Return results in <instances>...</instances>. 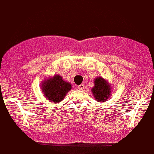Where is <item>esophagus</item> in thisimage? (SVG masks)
<instances>
[{"label": "esophagus", "mask_w": 154, "mask_h": 154, "mask_svg": "<svg viewBox=\"0 0 154 154\" xmlns=\"http://www.w3.org/2000/svg\"><path fill=\"white\" fill-rule=\"evenodd\" d=\"M77 88H78L79 90H83L84 88H85V85L83 84H80V85H77Z\"/></svg>", "instance_id": "1"}]
</instances>
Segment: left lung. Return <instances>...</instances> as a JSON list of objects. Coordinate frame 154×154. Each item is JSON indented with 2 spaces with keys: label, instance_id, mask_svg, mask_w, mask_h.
Returning a JSON list of instances; mask_svg holds the SVG:
<instances>
[{
  "label": "left lung",
  "instance_id": "8db88e82",
  "mask_svg": "<svg viewBox=\"0 0 154 154\" xmlns=\"http://www.w3.org/2000/svg\"><path fill=\"white\" fill-rule=\"evenodd\" d=\"M94 86L91 89L94 97L98 102H104L110 95V88L103 77L95 79Z\"/></svg>",
  "mask_w": 154,
  "mask_h": 154
}]
</instances>
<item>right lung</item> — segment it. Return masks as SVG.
<instances>
[{
  "label": "right lung",
  "mask_w": 154,
  "mask_h": 154,
  "mask_svg": "<svg viewBox=\"0 0 154 154\" xmlns=\"http://www.w3.org/2000/svg\"><path fill=\"white\" fill-rule=\"evenodd\" d=\"M43 83L42 90L43 91L45 96L48 100L54 103L60 102L65 97L66 93L72 88L70 83L65 82L59 75L54 76L53 78Z\"/></svg>",
  "instance_id": "right-lung-1"
}]
</instances>
